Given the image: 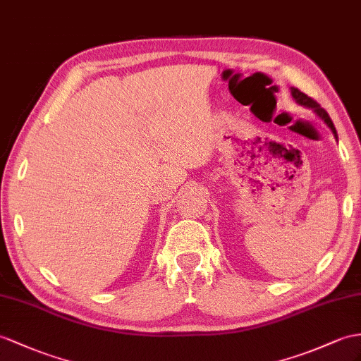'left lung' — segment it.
<instances>
[{
  "mask_svg": "<svg viewBox=\"0 0 361 361\" xmlns=\"http://www.w3.org/2000/svg\"><path fill=\"white\" fill-rule=\"evenodd\" d=\"M291 94H293V97H294V100L298 102L299 105H302V106H308V108H312L314 111H316V113L322 117V120H325V123L331 128V131H332V134H334V137L337 138V131H336V126H334V123H332V120H331V117L328 116V113L323 108H320V105L317 104L316 100L314 99H311L310 96H307L305 94V92H302L299 88H291Z\"/></svg>",
  "mask_w": 361,
  "mask_h": 361,
  "instance_id": "1",
  "label": "left lung"
}]
</instances>
